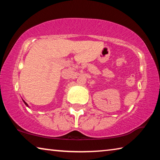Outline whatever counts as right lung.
<instances>
[{"mask_svg": "<svg viewBox=\"0 0 160 160\" xmlns=\"http://www.w3.org/2000/svg\"><path fill=\"white\" fill-rule=\"evenodd\" d=\"M22 101H23V102H24V103H25V104L26 105V106H27V107H29V106H28V104H27V103H26V102H25V101H24V100H23V99H22Z\"/></svg>", "mask_w": 160, "mask_h": 160, "instance_id": "1", "label": "right lung"}]
</instances>
